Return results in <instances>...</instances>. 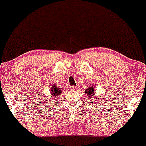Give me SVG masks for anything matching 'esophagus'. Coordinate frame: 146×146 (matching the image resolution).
Listing matches in <instances>:
<instances>
[{
    "label": "esophagus",
    "instance_id": "34e87169",
    "mask_svg": "<svg viewBox=\"0 0 146 146\" xmlns=\"http://www.w3.org/2000/svg\"><path fill=\"white\" fill-rule=\"evenodd\" d=\"M77 87L76 86H72V87H70V89L72 90H75L76 89H77Z\"/></svg>",
    "mask_w": 146,
    "mask_h": 146
}]
</instances>
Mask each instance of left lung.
<instances>
[{"instance_id": "8db88e82", "label": "left lung", "mask_w": 146, "mask_h": 146, "mask_svg": "<svg viewBox=\"0 0 146 146\" xmlns=\"http://www.w3.org/2000/svg\"><path fill=\"white\" fill-rule=\"evenodd\" d=\"M95 90H96V89H95L94 86L92 85H91V86L89 87L88 89L85 90V93H86V94H88V97H87V101H90V98H92L93 95H94Z\"/></svg>"}]
</instances>
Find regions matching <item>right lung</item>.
<instances>
[{
	"label": "right lung",
	"mask_w": 146,
	"mask_h": 146,
	"mask_svg": "<svg viewBox=\"0 0 146 146\" xmlns=\"http://www.w3.org/2000/svg\"><path fill=\"white\" fill-rule=\"evenodd\" d=\"M63 91V88H57L55 85H53L51 88V97H54V100L56 99V98L58 96H61V92Z\"/></svg>",
	"instance_id": "1"
}]
</instances>
